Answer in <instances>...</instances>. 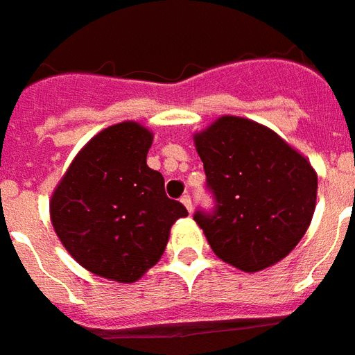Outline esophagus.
I'll use <instances>...</instances> for the list:
<instances>
[{
	"label": "esophagus",
	"instance_id": "esophagus-1",
	"mask_svg": "<svg viewBox=\"0 0 355 355\" xmlns=\"http://www.w3.org/2000/svg\"><path fill=\"white\" fill-rule=\"evenodd\" d=\"M181 203H183V205L187 207V211L192 212V200H191V196H183V198H181Z\"/></svg>",
	"mask_w": 355,
	"mask_h": 355
}]
</instances>
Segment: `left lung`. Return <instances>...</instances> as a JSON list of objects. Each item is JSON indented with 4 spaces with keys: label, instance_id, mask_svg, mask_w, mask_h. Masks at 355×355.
Instances as JSON below:
<instances>
[{
    "label": "left lung",
    "instance_id": "8db88e82",
    "mask_svg": "<svg viewBox=\"0 0 355 355\" xmlns=\"http://www.w3.org/2000/svg\"><path fill=\"white\" fill-rule=\"evenodd\" d=\"M192 139L216 198V211H198L194 220L214 254L245 273L288 257L315 212L317 172L308 157L236 115L218 117Z\"/></svg>",
    "mask_w": 355,
    "mask_h": 355
}]
</instances>
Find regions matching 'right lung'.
Wrapping results in <instances>:
<instances>
[{
  "label": "right lung",
  "instance_id": "1",
  "mask_svg": "<svg viewBox=\"0 0 355 355\" xmlns=\"http://www.w3.org/2000/svg\"><path fill=\"white\" fill-rule=\"evenodd\" d=\"M154 133L135 121L107 126L71 161L49 201L65 251L102 279L137 282L163 257L175 220L189 216L166 198L146 164Z\"/></svg>",
  "mask_w": 355,
  "mask_h": 355
}]
</instances>
